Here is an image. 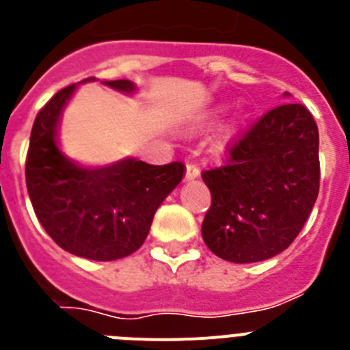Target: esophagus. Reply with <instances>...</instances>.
<instances>
[{"label": "esophagus", "mask_w": 350, "mask_h": 350, "mask_svg": "<svg viewBox=\"0 0 350 350\" xmlns=\"http://www.w3.org/2000/svg\"><path fill=\"white\" fill-rule=\"evenodd\" d=\"M198 177H200V168H198L196 165H187V168H185L184 180L191 182V180H194V178H198Z\"/></svg>", "instance_id": "esophagus-1"}]
</instances>
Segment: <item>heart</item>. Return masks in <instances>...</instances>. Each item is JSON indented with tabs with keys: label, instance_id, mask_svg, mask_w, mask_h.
<instances>
[{
	"label": "heart",
	"instance_id": "heart-1",
	"mask_svg": "<svg viewBox=\"0 0 350 350\" xmlns=\"http://www.w3.org/2000/svg\"><path fill=\"white\" fill-rule=\"evenodd\" d=\"M219 112H222V108H219Z\"/></svg>",
	"mask_w": 350,
	"mask_h": 350
}]
</instances>
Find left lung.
<instances>
[{
  "label": "left lung",
  "mask_w": 350,
  "mask_h": 350,
  "mask_svg": "<svg viewBox=\"0 0 350 350\" xmlns=\"http://www.w3.org/2000/svg\"><path fill=\"white\" fill-rule=\"evenodd\" d=\"M319 177L312 113L298 103L270 110L230 148L224 166L202 173L212 194L202 224L206 247L231 262L280 254L307 222Z\"/></svg>",
  "instance_id": "1"
}]
</instances>
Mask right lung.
Returning a JSON list of instances; mask_svg holds the SVG:
<instances>
[{"label": "right lung", "mask_w": 350, "mask_h": 350, "mask_svg": "<svg viewBox=\"0 0 350 350\" xmlns=\"http://www.w3.org/2000/svg\"><path fill=\"white\" fill-rule=\"evenodd\" d=\"M103 83L124 94L137 91L131 80ZM77 88L61 89L36 116L26 159L27 193L43 230L61 249L92 261H116L140 249L156 210L180 184L184 165L154 166L126 157L82 166L64 156L59 124Z\"/></svg>", "instance_id": "obj_1"}]
</instances>
